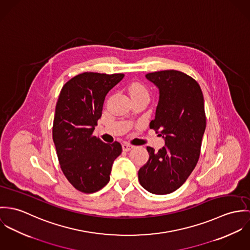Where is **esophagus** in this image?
Wrapping results in <instances>:
<instances>
[{
	"label": "esophagus",
	"mask_w": 250,
	"mask_h": 250,
	"mask_svg": "<svg viewBox=\"0 0 250 250\" xmlns=\"http://www.w3.org/2000/svg\"><path fill=\"white\" fill-rule=\"evenodd\" d=\"M123 150L124 151H129L130 149H132L134 146H131V145H129V144H126V143H125V144H123Z\"/></svg>",
	"instance_id": "esophagus-1"
}]
</instances>
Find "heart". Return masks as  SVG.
Instances as JSON below:
<instances>
[{
    "mask_svg": "<svg viewBox=\"0 0 250 250\" xmlns=\"http://www.w3.org/2000/svg\"><path fill=\"white\" fill-rule=\"evenodd\" d=\"M129 93L130 95L133 94H146L147 95V91L146 89L140 83H133L129 87Z\"/></svg>",
    "mask_w": 250,
    "mask_h": 250,
    "instance_id": "b5f03b06",
    "label": "heart"
}]
</instances>
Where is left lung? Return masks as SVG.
Here are the masks:
<instances>
[{
    "mask_svg": "<svg viewBox=\"0 0 250 250\" xmlns=\"http://www.w3.org/2000/svg\"><path fill=\"white\" fill-rule=\"evenodd\" d=\"M146 78L159 90L149 127L165 146L158 151L146 146L149 158L139 169V182L151 194H170L183 185L198 161L206 127L204 99L198 83L182 72L160 71Z\"/></svg>",
    "mask_w": 250,
    "mask_h": 250,
    "instance_id": "1",
    "label": "left lung"
}]
</instances>
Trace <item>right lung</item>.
<instances>
[{"label": "right lung", "mask_w": 250, "mask_h": 250, "mask_svg": "<svg viewBox=\"0 0 250 250\" xmlns=\"http://www.w3.org/2000/svg\"><path fill=\"white\" fill-rule=\"evenodd\" d=\"M124 77L86 72L66 83L58 97L53 126L58 161L69 182L85 194L109 182L113 162L122 153L120 143H104L93 131L105 96Z\"/></svg>", "instance_id": "obj_1"}]
</instances>
